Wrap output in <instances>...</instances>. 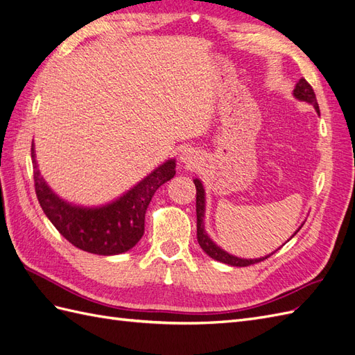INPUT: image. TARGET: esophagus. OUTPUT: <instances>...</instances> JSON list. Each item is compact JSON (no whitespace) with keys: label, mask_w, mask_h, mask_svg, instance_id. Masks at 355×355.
I'll list each match as a JSON object with an SVG mask.
<instances>
[{"label":"esophagus","mask_w":355,"mask_h":355,"mask_svg":"<svg viewBox=\"0 0 355 355\" xmlns=\"http://www.w3.org/2000/svg\"><path fill=\"white\" fill-rule=\"evenodd\" d=\"M179 159H180L182 164H185V166L191 167V166H196V162H197L198 157H197V152H196L194 149L185 148L184 150L180 152V157H179Z\"/></svg>","instance_id":"esophagus-1"}]
</instances>
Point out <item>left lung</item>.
I'll list each match as a JSON object with an SVG mask.
<instances>
[{"instance_id":"1","label":"left lung","mask_w":355,"mask_h":355,"mask_svg":"<svg viewBox=\"0 0 355 355\" xmlns=\"http://www.w3.org/2000/svg\"><path fill=\"white\" fill-rule=\"evenodd\" d=\"M293 95L300 101H306L312 104V106L315 107V110H317L320 113V107H318V103H317V97H315V92L312 89V86L306 82L304 79H300L299 82H297L295 88L293 91ZM194 184H196V189H197V197H196V210H197V241H198V245L201 246V249L210 257L214 258V260L216 261H221V263H225V264H230V266H236V267H246V266H251V264H255V263H260V261H264L266 258H269L270 255H273L275 252H272L270 255H266V257H261V258H254V260H246V258H239V257H234L232 254L225 252L224 249L219 248L212 239H210L207 236V233L205 232V188H203V184L198 179H194ZM303 225V224H302ZM302 227H299L300 230ZM299 230L290 237L291 239L299 233ZM288 242V241H286Z\"/></svg>"}]
</instances>
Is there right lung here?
<instances>
[{
	"instance_id": "add662e5",
	"label": "right lung",
	"mask_w": 355,
	"mask_h": 355,
	"mask_svg": "<svg viewBox=\"0 0 355 355\" xmlns=\"http://www.w3.org/2000/svg\"><path fill=\"white\" fill-rule=\"evenodd\" d=\"M37 200L55 228L76 248L97 255H118L136 246L145 233V214L155 191L176 173V161L167 159L125 194L109 205L83 207L56 196L38 170L31 146Z\"/></svg>"
}]
</instances>
